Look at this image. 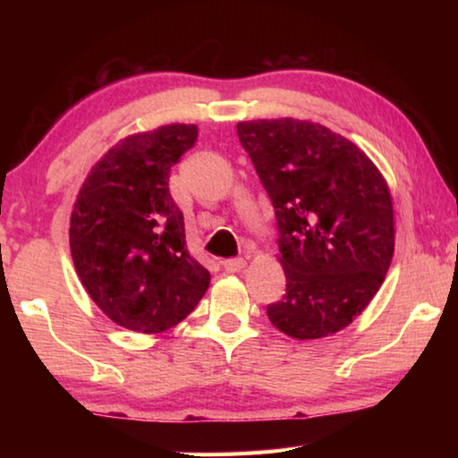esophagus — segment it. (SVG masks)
Returning a JSON list of instances; mask_svg holds the SVG:
<instances>
[{
  "label": "esophagus",
  "mask_w": 458,
  "mask_h": 458,
  "mask_svg": "<svg viewBox=\"0 0 458 458\" xmlns=\"http://www.w3.org/2000/svg\"><path fill=\"white\" fill-rule=\"evenodd\" d=\"M246 267V260L244 259H230V260H224L222 262V268L226 270V273H240Z\"/></svg>",
  "instance_id": "1"
}]
</instances>
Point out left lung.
<instances>
[{"mask_svg":"<svg viewBox=\"0 0 458 458\" xmlns=\"http://www.w3.org/2000/svg\"><path fill=\"white\" fill-rule=\"evenodd\" d=\"M236 131L275 208L286 291L268 319L294 339L337 333L390 268L387 183L358 145L319 123L262 119Z\"/></svg>","mask_w":458,"mask_h":458,"instance_id":"1","label":"left lung"}]
</instances>
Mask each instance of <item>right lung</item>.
Masks as SVG:
<instances>
[{"mask_svg": "<svg viewBox=\"0 0 458 458\" xmlns=\"http://www.w3.org/2000/svg\"><path fill=\"white\" fill-rule=\"evenodd\" d=\"M198 137L165 125L123 139L90 169L71 218V252L84 289L106 317L139 333L185 319L210 273L185 248L169 172Z\"/></svg>", "mask_w": 458, "mask_h": 458, "instance_id": "add662e5", "label": "right lung"}]
</instances>
